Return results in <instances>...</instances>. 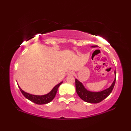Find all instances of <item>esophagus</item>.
Wrapping results in <instances>:
<instances>
[{
    "label": "esophagus",
    "mask_w": 131,
    "mask_h": 131,
    "mask_svg": "<svg viewBox=\"0 0 131 131\" xmlns=\"http://www.w3.org/2000/svg\"><path fill=\"white\" fill-rule=\"evenodd\" d=\"M73 74H74V73H73V71H70L69 73V75H70V76H72Z\"/></svg>",
    "instance_id": "1"
}]
</instances>
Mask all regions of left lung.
<instances>
[{
	"mask_svg": "<svg viewBox=\"0 0 131 131\" xmlns=\"http://www.w3.org/2000/svg\"><path fill=\"white\" fill-rule=\"evenodd\" d=\"M92 47L95 48L97 47V46H92ZM114 74H115V78H114V80L112 85L108 88L105 89V90L96 92L88 91L83 86V84L76 79H75V83H76V90L77 94L82 100H83L85 102H87V103L94 104L100 103V102L104 100L105 98H106L112 92L116 82V70L114 71Z\"/></svg>",
	"mask_w": 131,
	"mask_h": 131,
	"instance_id": "obj_1",
	"label": "left lung"
}]
</instances>
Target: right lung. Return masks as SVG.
Instances as JSON below:
<instances>
[{"mask_svg": "<svg viewBox=\"0 0 131 131\" xmlns=\"http://www.w3.org/2000/svg\"><path fill=\"white\" fill-rule=\"evenodd\" d=\"M62 83V82H60V83H58V85H57L53 88L52 89L51 92L48 93V94L44 95H31L24 92V91H23L22 89L20 88V87L19 86V88L20 89V91L22 93L23 95L26 97L27 99L29 100L30 101H31L33 103H35L37 104H45L49 103L52 100L55 96V95L57 94V91L61 84Z\"/></svg>", "mask_w": 131, "mask_h": 131, "instance_id": "obj_1", "label": "right lung"}]
</instances>
